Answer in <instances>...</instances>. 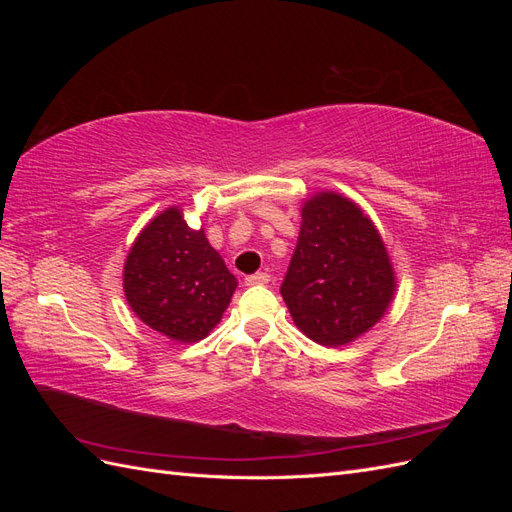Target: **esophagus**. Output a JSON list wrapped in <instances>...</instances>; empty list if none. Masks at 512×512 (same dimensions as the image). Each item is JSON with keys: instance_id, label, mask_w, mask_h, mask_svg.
Returning <instances> with one entry per match:
<instances>
[{"instance_id": "obj_1", "label": "esophagus", "mask_w": 512, "mask_h": 512, "mask_svg": "<svg viewBox=\"0 0 512 512\" xmlns=\"http://www.w3.org/2000/svg\"><path fill=\"white\" fill-rule=\"evenodd\" d=\"M269 282H271V275L265 273V271H258V273H254V275H247V277H245V284H247V286H265V284H269Z\"/></svg>"}]
</instances>
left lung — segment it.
<instances>
[{
    "label": "left lung",
    "mask_w": 512,
    "mask_h": 512,
    "mask_svg": "<svg viewBox=\"0 0 512 512\" xmlns=\"http://www.w3.org/2000/svg\"><path fill=\"white\" fill-rule=\"evenodd\" d=\"M395 290L389 250L369 215L331 190L309 196L282 284L299 331L320 346H346L376 327Z\"/></svg>",
    "instance_id": "left-lung-1"
}]
</instances>
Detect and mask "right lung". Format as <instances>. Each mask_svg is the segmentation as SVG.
I'll use <instances>...</instances> for the list:
<instances>
[{
  "label": "right lung",
  "instance_id": "right-lung-1",
  "mask_svg": "<svg viewBox=\"0 0 512 512\" xmlns=\"http://www.w3.org/2000/svg\"><path fill=\"white\" fill-rule=\"evenodd\" d=\"M237 284L205 228H190L179 205L138 232L123 262V292L132 312L177 344L205 339Z\"/></svg>",
  "mask_w": 512,
  "mask_h": 512
}]
</instances>
